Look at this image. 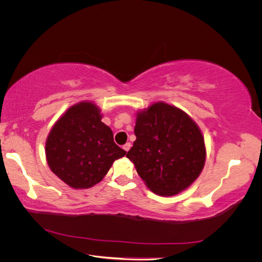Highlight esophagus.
<instances>
[{"mask_svg": "<svg viewBox=\"0 0 262 262\" xmlns=\"http://www.w3.org/2000/svg\"><path fill=\"white\" fill-rule=\"evenodd\" d=\"M130 148H131V143H130V142H128V143H125L123 145V149L125 150V152H129Z\"/></svg>", "mask_w": 262, "mask_h": 262, "instance_id": "34e87169", "label": "esophagus"}]
</instances>
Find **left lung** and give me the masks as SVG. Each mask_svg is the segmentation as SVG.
<instances>
[{"mask_svg": "<svg viewBox=\"0 0 262 262\" xmlns=\"http://www.w3.org/2000/svg\"><path fill=\"white\" fill-rule=\"evenodd\" d=\"M136 116L137 140L126 157L150 191L163 196L185 191L200 176L207 157L199 125L164 101L137 110Z\"/></svg>", "mask_w": 262, "mask_h": 262, "instance_id": "obj_1", "label": "left lung"}]
</instances>
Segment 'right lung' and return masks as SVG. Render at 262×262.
Returning <instances> with one entry per match:
<instances>
[{"instance_id": "obj_1", "label": "right lung", "mask_w": 262, "mask_h": 262, "mask_svg": "<svg viewBox=\"0 0 262 262\" xmlns=\"http://www.w3.org/2000/svg\"><path fill=\"white\" fill-rule=\"evenodd\" d=\"M100 108L83 100L67 109L46 140V160L51 171L73 189H87L106 176L126 152L114 142L112 129L101 121Z\"/></svg>"}]
</instances>
